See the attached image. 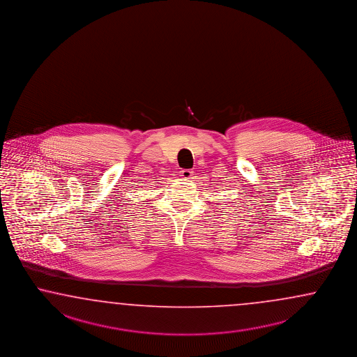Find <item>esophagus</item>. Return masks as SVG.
<instances>
[{
	"instance_id": "esophagus-1",
	"label": "esophagus",
	"mask_w": 357,
	"mask_h": 357,
	"mask_svg": "<svg viewBox=\"0 0 357 357\" xmlns=\"http://www.w3.org/2000/svg\"><path fill=\"white\" fill-rule=\"evenodd\" d=\"M192 174H193V172L188 170V169H183V170H181V176L184 178V179H191Z\"/></svg>"
}]
</instances>
